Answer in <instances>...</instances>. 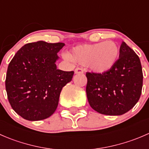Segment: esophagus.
I'll return each mask as SVG.
<instances>
[{"mask_svg":"<svg viewBox=\"0 0 149 149\" xmlns=\"http://www.w3.org/2000/svg\"><path fill=\"white\" fill-rule=\"evenodd\" d=\"M74 72L76 74H82V73H84V70L81 68H76Z\"/></svg>","mask_w":149,"mask_h":149,"instance_id":"obj_1","label":"esophagus"}]
</instances>
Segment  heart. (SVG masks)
<instances>
[{
	"label": "heart",
	"mask_w": 149,
	"mask_h": 149,
	"mask_svg": "<svg viewBox=\"0 0 149 149\" xmlns=\"http://www.w3.org/2000/svg\"><path fill=\"white\" fill-rule=\"evenodd\" d=\"M119 48L113 41L94 44H84L72 48L66 58L73 62L85 65L96 73H104L110 70L119 58Z\"/></svg>",
	"instance_id": "obj_1"
}]
</instances>
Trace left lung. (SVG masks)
<instances>
[{"label":"left lung","instance_id":"8db88e82","mask_svg":"<svg viewBox=\"0 0 149 149\" xmlns=\"http://www.w3.org/2000/svg\"><path fill=\"white\" fill-rule=\"evenodd\" d=\"M86 88L88 103L102 115H121L139 100L143 86L141 61L136 52L123 42L119 59L104 73H86Z\"/></svg>","mask_w":149,"mask_h":149}]
</instances>
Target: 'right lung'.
<instances>
[{"instance_id":"add662e5","label":"right lung","mask_w":149,"mask_h":149,"mask_svg":"<svg viewBox=\"0 0 149 149\" xmlns=\"http://www.w3.org/2000/svg\"><path fill=\"white\" fill-rule=\"evenodd\" d=\"M63 42L38 41L17 51L8 65L6 89L13 110L24 119L42 120L56 110L63 87L71 81L73 71L57 68Z\"/></svg>"}]
</instances>
